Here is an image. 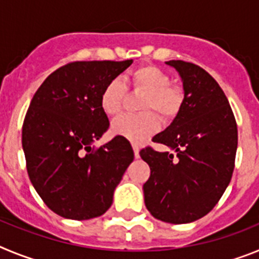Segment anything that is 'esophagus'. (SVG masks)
<instances>
[{
  "label": "esophagus",
  "mask_w": 259,
  "mask_h": 259,
  "mask_svg": "<svg viewBox=\"0 0 259 259\" xmlns=\"http://www.w3.org/2000/svg\"><path fill=\"white\" fill-rule=\"evenodd\" d=\"M132 148H134V153H135V157L139 158L140 157V149H139V145L137 144H132Z\"/></svg>",
  "instance_id": "obj_1"
}]
</instances>
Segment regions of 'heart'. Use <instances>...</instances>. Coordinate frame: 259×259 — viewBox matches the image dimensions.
Masks as SVG:
<instances>
[{"mask_svg":"<svg viewBox=\"0 0 259 259\" xmlns=\"http://www.w3.org/2000/svg\"><path fill=\"white\" fill-rule=\"evenodd\" d=\"M130 85L134 91L145 93L139 105L143 113L115 119L113 130L128 140L140 143L157 131L159 122L155 114L167 122L180 113L185 102V92L183 87L171 84V77L166 71L153 65L135 68L130 75ZM125 96L124 84L119 79L110 80L100 98L101 109L109 116L119 115L124 107Z\"/></svg>","mask_w":259,"mask_h":259,"instance_id":"obj_1","label":"heart"}]
</instances>
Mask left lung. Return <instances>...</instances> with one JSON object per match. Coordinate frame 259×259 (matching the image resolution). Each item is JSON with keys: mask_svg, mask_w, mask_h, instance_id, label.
<instances>
[{"mask_svg": "<svg viewBox=\"0 0 259 259\" xmlns=\"http://www.w3.org/2000/svg\"><path fill=\"white\" fill-rule=\"evenodd\" d=\"M166 63L182 76L185 102L174 122L153 137L175 153L157 152L152 146L140 150L150 167L144 196L154 218L191 223L211 211L230 184L237 124L227 97L207 71L191 62Z\"/></svg>", "mask_w": 259, "mask_h": 259, "instance_id": "1", "label": "left lung"}]
</instances>
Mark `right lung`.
Segmentation results:
<instances>
[{"mask_svg": "<svg viewBox=\"0 0 259 259\" xmlns=\"http://www.w3.org/2000/svg\"><path fill=\"white\" fill-rule=\"evenodd\" d=\"M131 63L70 62L44 80L29 104L22 128L27 172L41 200L63 218L85 221L106 212L134 161L131 144L119 135L92 146L110 125L102 91Z\"/></svg>", "mask_w": 259, "mask_h": 259, "instance_id": "obj_1", "label": "right lung"}]
</instances>
